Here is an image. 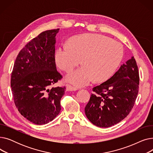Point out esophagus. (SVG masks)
I'll list each match as a JSON object with an SVG mask.
<instances>
[{"mask_svg": "<svg viewBox=\"0 0 153 153\" xmlns=\"http://www.w3.org/2000/svg\"><path fill=\"white\" fill-rule=\"evenodd\" d=\"M66 90L68 91H76L77 90V88L74 87L71 85H68L66 87Z\"/></svg>", "mask_w": 153, "mask_h": 153, "instance_id": "1", "label": "esophagus"}]
</instances>
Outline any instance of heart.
Wrapping results in <instances>:
<instances>
[{
  "label": "heart",
  "mask_w": 153,
  "mask_h": 153,
  "mask_svg": "<svg viewBox=\"0 0 153 153\" xmlns=\"http://www.w3.org/2000/svg\"><path fill=\"white\" fill-rule=\"evenodd\" d=\"M123 55L122 45L98 34H84L72 37L68 46H59L55 59L62 70L69 72L81 63L83 66L68 74L66 80L77 87L89 85L94 79L103 82L114 74Z\"/></svg>",
  "instance_id": "obj_1"
}]
</instances>
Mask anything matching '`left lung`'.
Returning <instances> with one entry per match:
<instances>
[{
    "instance_id": "1",
    "label": "left lung",
    "mask_w": 153,
    "mask_h": 153,
    "mask_svg": "<svg viewBox=\"0 0 153 153\" xmlns=\"http://www.w3.org/2000/svg\"><path fill=\"white\" fill-rule=\"evenodd\" d=\"M137 64L133 57L115 74L94 87L85 114L94 125L107 128L121 122L133 108L139 90Z\"/></svg>"
}]
</instances>
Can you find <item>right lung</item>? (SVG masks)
I'll return each instance as SVG.
<instances>
[{
    "mask_svg": "<svg viewBox=\"0 0 153 153\" xmlns=\"http://www.w3.org/2000/svg\"><path fill=\"white\" fill-rule=\"evenodd\" d=\"M59 30H46L32 39L19 52L12 72L15 105L22 116L36 125L52 121L61 109L66 87H52L62 78L54 58Z\"/></svg>",
    "mask_w": 153,
    "mask_h": 153,
    "instance_id": "add662e5",
    "label": "right lung"
}]
</instances>
